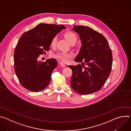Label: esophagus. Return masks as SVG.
<instances>
[{
    "mask_svg": "<svg viewBox=\"0 0 131 131\" xmlns=\"http://www.w3.org/2000/svg\"><path fill=\"white\" fill-rule=\"evenodd\" d=\"M60 65L62 67H65L66 66V65H65L64 63H62V62H60Z\"/></svg>",
    "mask_w": 131,
    "mask_h": 131,
    "instance_id": "1",
    "label": "esophagus"
}]
</instances>
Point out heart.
Wrapping results in <instances>:
<instances>
[{
	"mask_svg": "<svg viewBox=\"0 0 131 131\" xmlns=\"http://www.w3.org/2000/svg\"><path fill=\"white\" fill-rule=\"evenodd\" d=\"M65 38L67 39V40L69 42V43L71 45H74L76 43L77 41V36L72 31H67L64 34ZM57 42V37L55 36L52 39L51 41L50 45L51 47H54ZM72 55L70 53L66 52H59L54 55V57L57 59L62 62L67 63L69 59L71 58Z\"/></svg>",
	"mask_w": 131,
	"mask_h": 131,
	"instance_id": "heart-1",
	"label": "heart"
}]
</instances>
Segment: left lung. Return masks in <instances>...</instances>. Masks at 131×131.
<instances>
[{"label":"left lung","instance_id":"8db88e82","mask_svg":"<svg viewBox=\"0 0 131 131\" xmlns=\"http://www.w3.org/2000/svg\"><path fill=\"white\" fill-rule=\"evenodd\" d=\"M73 30L79 34L82 43L74 61L82 64L68 66L72 71L71 86L79 94H92L102 89L110 75L113 64L111 50L105 37L93 29L74 26Z\"/></svg>","mask_w":131,"mask_h":131}]
</instances>
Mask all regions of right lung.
Masks as SVG:
<instances>
[{"label": "right lung", "mask_w": 131, "mask_h": 131, "mask_svg": "<svg viewBox=\"0 0 131 131\" xmlns=\"http://www.w3.org/2000/svg\"><path fill=\"white\" fill-rule=\"evenodd\" d=\"M64 28L63 25L41 23L21 36L14 52V67L21 84L27 90L39 92L49 84L57 61L50 59L43 62L38 58L50 50L52 39Z\"/></svg>", "instance_id": "right-lung-1"}]
</instances>
